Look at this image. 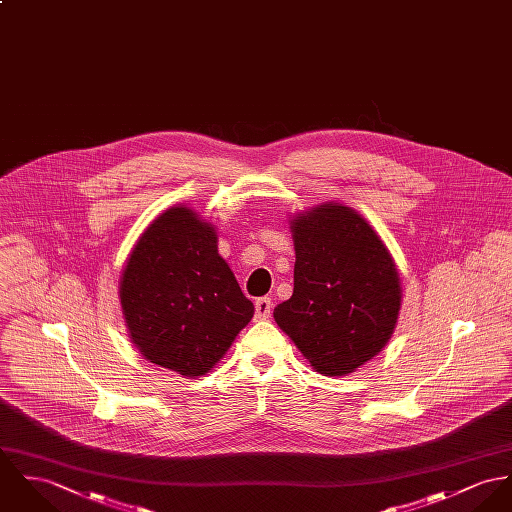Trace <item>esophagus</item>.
Listing matches in <instances>:
<instances>
[{"instance_id": "obj_1", "label": "esophagus", "mask_w": 512, "mask_h": 512, "mask_svg": "<svg viewBox=\"0 0 512 512\" xmlns=\"http://www.w3.org/2000/svg\"><path fill=\"white\" fill-rule=\"evenodd\" d=\"M254 307H256V319H258V321L270 319V315H272V299H270V297H260V299H256Z\"/></svg>"}]
</instances>
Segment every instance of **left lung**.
Wrapping results in <instances>:
<instances>
[{
  "instance_id": "left-lung-1",
  "label": "left lung",
  "mask_w": 512,
  "mask_h": 512,
  "mask_svg": "<svg viewBox=\"0 0 512 512\" xmlns=\"http://www.w3.org/2000/svg\"><path fill=\"white\" fill-rule=\"evenodd\" d=\"M293 295L274 309L279 328L315 372H356L389 342L399 309L395 262L352 207L325 203L291 219Z\"/></svg>"
}]
</instances>
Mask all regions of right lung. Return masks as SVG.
Instances as JSON below:
<instances>
[{
  "label": "right lung",
  "instance_id": "1",
  "mask_svg": "<svg viewBox=\"0 0 512 512\" xmlns=\"http://www.w3.org/2000/svg\"><path fill=\"white\" fill-rule=\"evenodd\" d=\"M119 299L140 354L184 377L217 366L254 317L252 301L219 256L215 227L184 205L164 211L140 234Z\"/></svg>",
  "mask_w": 512,
  "mask_h": 512
}]
</instances>
